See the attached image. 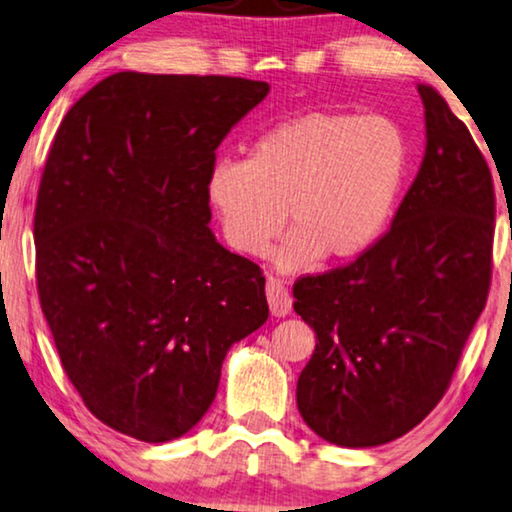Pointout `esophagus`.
Masks as SVG:
<instances>
[{
  "mask_svg": "<svg viewBox=\"0 0 512 512\" xmlns=\"http://www.w3.org/2000/svg\"><path fill=\"white\" fill-rule=\"evenodd\" d=\"M265 296H268L270 312L275 317H286L291 312V293L279 279L268 277V282H265Z\"/></svg>",
  "mask_w": 512,
  "mask_h": 512,
  "instance_id": "esophagus-1",
  "label": "esophagus"
}]
</instances>
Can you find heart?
<instances>
[{"mask_svg":"<svg viewBox=\"0 0 512 512\" xmlns=\"http://www.w3.org/2000/svg\"><path fill=\"white\" fill-rule=\"evenodd\" d=\"M408 172L410 142L396 121L310 111L261 132L247 160H214L205 195L230 249L263 256L286 223L272 261L305 272L319 258L366 254L387 230Z\"/></svg>","mask_w":512,"mask_h":512,"instance_id":"b5f03b06","label":"heart"}]
</instances>
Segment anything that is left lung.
Instances as JSON below:
<instances>
[{"label": "left lung", "instance_id": "left-lung-1", "mask_svg": "<svg viewBox=\"0 0 512 512\" xmlns=\"http://www.w3.org/2000/svg\"><path fill=\"white\" fill-rule=\"evenodd\" d=\"M417 90L426 149L387 235L293 286V310L317 333L298 410L338 447L391 443L436 408L489 291L492 174L445 97Z\"/></svg>", "mask_w": 512, "mask_h": 512}]
</instances>
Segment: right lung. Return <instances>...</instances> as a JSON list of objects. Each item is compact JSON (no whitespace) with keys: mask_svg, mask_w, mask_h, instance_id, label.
Instances as JSON below:
<instances>
[{"mask_svg":"<svg viewBox=\"0 0 512 512\" xmlns=\"http://www.w3.org/2000/svg\"><path fill=\"white\" fill-rule=\"evenodd\" d=\"M265 81L118 72L55 132L41 177L37 286L88 410L144 443L214 403L228 349L268 319L261 268L216 242L205 177Z\"/></svg>","mask_w":512,"mask_h":512,"instance_id":"right-lung-1","label":"right lung"}]
</instances>
